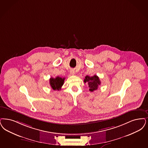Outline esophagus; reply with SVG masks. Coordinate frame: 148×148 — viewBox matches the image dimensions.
Masks as SVG:
<instances>
[{"label":"esophagus","mask_w":148,"mask_h":148,"mask_svg":"<svg viewBox=\"0 0 148 148\" xmlns=\"http://www.w3.org/2000/svg\"><path fill=\"white\" fill-rule=\"evenodd\" d=\"M70 73L71 74V75H74L75 74V71L74 70L71 69V71H70Z\"/></svg>","instance_id":"obj_1"}]
</instances>
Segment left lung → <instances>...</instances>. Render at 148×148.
Wrapping results in <instances>:
<instances>
[{"label": "left lung", "mask_w": 148, "mask_h": 148, "mask_svg": "<svg viewBox=\"0 0 148 148\" xmlns=\"http://www.w3.org/2000/svg\"><path fill=\"white\" fill-rule=\"evenodd\" d=\"M84 83H87L89 88V90L92 92L98 89L99 85H100L101 82L99 77L97 75H94L92 77L86 76L85 77Z\"/></svg>", "instance_id": "obj_1"}]
</instances>
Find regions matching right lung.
<instances>
[{
	"label": "right lung",
	"mask_w": 148,
	"mask_h": 148,
	"mask_svg": "<svg viewBox=\"0 0 148 148\" xmlns=\"http://www.w3.org/2000/svg\"><path fill=\"white\" fill-rule=\"evenodd\" d=\"M65 78L61 77H57L56 78L51 77L49 79V84L51 87L54 90H59L61 89L62 86H63Z\"/></svg>",
	"instance_id": "add662e5"
}]
</instances>
